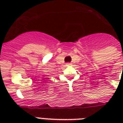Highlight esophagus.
Instances as JSON below:
<instances>
[{
    "mask_svg": "<svg viewBox=\"0 0 123 123\" xmlns=\"http://www.w3.org/2000/svg\"><path fill=\"white\" fill-rule=\"evenodd\" d=\"M67 66H69V65H70V63H67Z\"/></svg>",
    "mask_w": 123,
    "mask_h": 123,
    "instance_id": "obj_1",
    "label": "esophagus"
}]
</instances>
